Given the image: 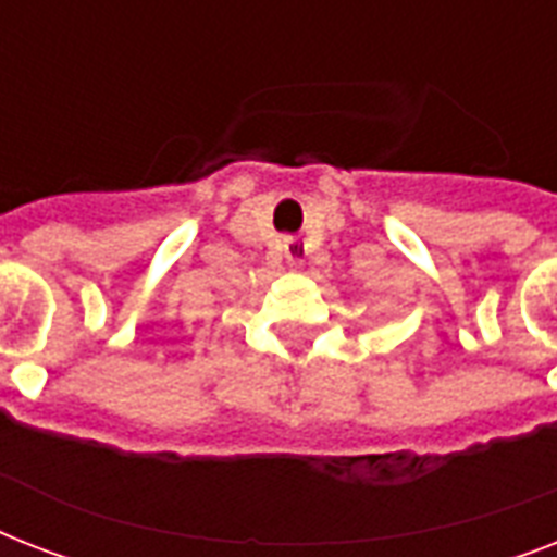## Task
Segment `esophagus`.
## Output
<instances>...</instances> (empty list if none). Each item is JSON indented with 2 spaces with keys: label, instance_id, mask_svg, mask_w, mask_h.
I'll return each instance as SVG.
<instances>
[{
  "label": "esophagus",
  "instance_id": "obj_1",
  "mask_svg": "<svg viewBox=\"0 0 557 557\" xmlns=\"http://www.w3.org/2000/svg\"><path fill=\"white\" fill-rule=\"evenodd\" d=\"M286 257L295 269H300L306 262V257H309V245H306L304 239H286Z\"/></svg>",
  "mask_w": 557,
  "mask_h": 557
}]
</instances>
